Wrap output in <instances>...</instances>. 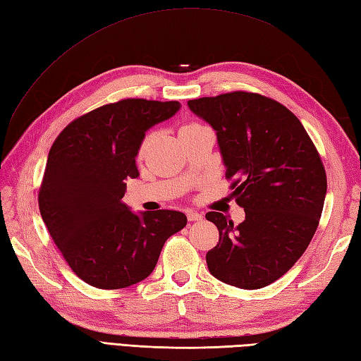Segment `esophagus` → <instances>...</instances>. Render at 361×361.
<instances>
[{
	"label": "esophagus",
	"mask_w": 361,
	"mask_h": 361,
	"mask_svg": "<svg viewBox=\"0 0 361 361\" xmlns=\"http://www.w3.org/2000/svg\"><path fill=\"white\" fill-rule=\"evenodd\" d=\"M187 217H188L190 222H197V221H202V219H204V216L197 213V211H188Z\"/></svg>",
	"instance_id": "esophagus-1"
}]
</instances>
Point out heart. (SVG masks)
<instances>
[{
	"mask_svg": "<svg viewBox=\"0 0 361 361\" xmlns=\"http://www.w3.org/2000/svg\"><path fill=\"white\" fill-rule=\"evenodd\" d=\"M196 124H188V126H183L180 130H183V128H190V127H195ZM148 140H150V137H147L145 140H144V142H142V145H140V154H142L144 152H145V148H147V145H148Z\"/></svg>",
	"mask_w": 361,
	"mask_h": 361,
	"instance_id": "obj_1",
	"label": "heart"
}]
</instances>
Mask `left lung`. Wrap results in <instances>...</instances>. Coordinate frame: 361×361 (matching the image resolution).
Masks as SVG:
<instances>
[{"label": "left lung", "instance_id": "left-lung-1", "mask_svg": "<svg viewBox=\"0 0 361 361\" xmlns=\"http://www.w3.org/2000/svg\"><path fill=\"white\" fill-rule=\"evenodd\" d=\"M188 107L216 131L245 209L237 226L207 213L219 230L208 269L235 288L268 286L293 268L317 230L328 187L320 156L295 114L267 96L233 92L191 99Z\"/></svg>", "mask_w": 361, "mask_h": 361}]
</instances>
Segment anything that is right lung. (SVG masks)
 Segmentation results:
<instances>
[{
    "label": "right lung",
    "mask_w": 361,
    "mask_h": 361,
    "mask_svg": "<svg viewBox=\"0 0 361 361\" xmlns=\"http://www.w3.org/2000/svg\"><path fill=\"white\" fill-rule=\"evenodd\" d=\"M179 109L178 101L104 105L70 122L51 145L38 196L41 217L85 283L119 289L147 279L165 240L187 225L180 211L133 213L122 202L127 179L139 176L145 133Z\"/></svg>",
    "instance_id": "right-lung-1"
}]
</instances>
